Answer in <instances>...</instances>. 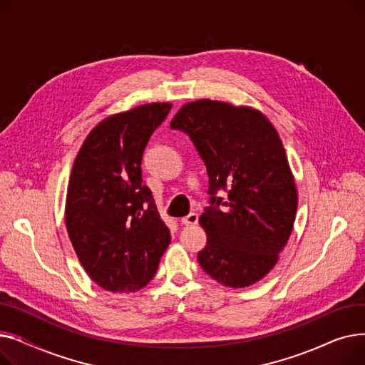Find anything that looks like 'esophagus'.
Returning <instances> with one entry per match:
<instances>
[{"label":"esophagus","mask_w":365,"mask_h":365,"mask_svg":"<svg viewBox=\"0 0 365 365\" xmlns=\"http://www.w3.org/2000/svg\"><path fill=\"white\" fill-rule=\"evenodd\" d=\"M180 222L186 226H192V225H197L198 223V215L197 213H189L187 216L182 217Z\"/></svg>","instance_id":"obj_1"}]
</instances>
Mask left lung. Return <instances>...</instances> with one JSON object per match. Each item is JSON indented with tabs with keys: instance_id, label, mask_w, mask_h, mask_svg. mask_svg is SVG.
<instances>
[{
	"instance_id": "obj_1",
	"label": "left lung",
	"mask_w": 365,
	"mask_h": 365,
	"mask_svg": "<svg viewBox=\"0 0 365 365\" xmlns=\"http://www.w3.org/2000/svg\"><path fill=\"white\" fill-rule=\"evenodd\" d=\"M170 127L187 134L207 168L201 267L232 289L257 282L278 262L297 212L296 183L277 130L256 109L208 99L186 103ZM220 190L227 199L217 197Z\"/></svg>"
}]
</instances>
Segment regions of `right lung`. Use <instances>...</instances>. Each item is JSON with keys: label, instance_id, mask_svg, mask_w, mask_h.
Listing matches in <instances>:
<instances>
[{"label": "right lung", "instance_id": "add662e5", "mask_svg": "<svg viewBox=\"0 0 365 365\" xmlns=\"http://www.w3.org/2000/svg\"><path fill=\"white\" fill-rule=\"evenodd\" d=\"M171 109L148 103L96 125L75 158L66 229L83 267L102 289L133 293L157 272L170 231L142 182L145 148Z\"/></svg>", "mask_w": 365, "mask_h": 365}]
</instances>
